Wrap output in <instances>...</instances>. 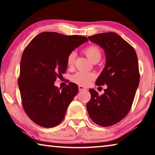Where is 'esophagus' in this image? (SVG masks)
I'll return each instance as SVG.
<instances>
[{"label": "esophagus", "mask_w": 155, "mask_h": 155, "mask_svg": "<svg viewBox=\"0 0 155 155\" xmlns=\"http://www.w3.org/2000/svg\"><path fill=\"white\" fill-rule=\"evenodd\" d=\"M86 89L85 87H83L82 85H78V90L79 91H83V90H86Z\"/></svg>", "instance_id": "1"}]
</instances>
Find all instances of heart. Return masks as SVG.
Listing matches in <instances>:
<instances>
[{
	"mask_svg": "<svg viewBox=\"0 0 155 155\" xmlns=\"http://www.w3.org/2000/svg\"><path fill=\"white\" fill-rule=\"evenodd\" d=\"M84 53L88 57V59L92 63L98 62L101 59L102 53L98 47L96 46H90L84 49ZM76 58V53L71 52L67 57V65L71 68L74 64ZM95 74L92 72H78L72 75L71 80L73 83L80 85H87L91 81L95 78Z\"/></svg>",
	"mask_w": 155,
	"mask_h": 155,
	"instance_id": "b5f03b06",
	"label": "heart"
}]
</instances>
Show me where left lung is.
I'll use <instances>...</instances> for the list:
<instances>
[{"label": "left lung", "instance_id": "left-lung-1", "mask_svg": "<svg viewBox=\"0 0 155 155\" xmlns=\"http://www.w3.org/2000/svg\"><path fill=\"white\" fill-rule=\"evenodd\" d=\"M88 38L104 51L105 66L96 85H107V88L101 96L90 89L87 110L96 124L110 127L124 118L132 106L140 83L137 56L135 49L115 33H99Z\"/></svg>", "mask_w": 155, "mask_h": 155}]
</instances>
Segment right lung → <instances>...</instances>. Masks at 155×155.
Here are the masks:
<instances>
[{
  "label": "right lung",
  "mask_w": 155,
  "mask_h": 155,
  "mask_svg": "<svg viewBox=\"0 0 155 155\" xmlns=\"http://www.w3.org/2000/svg\"><path fill=\"white\" fill-rule=\"evenodd\" d=\"M87 41L84 36L44 32L26 47L18 83L23 108L35 124L51 128L64 118L78 88L69 83L61 90L54 85V81L66 71L68 54Z\"/></svg>",
  "instance_id": "1"
}]
</instances>
